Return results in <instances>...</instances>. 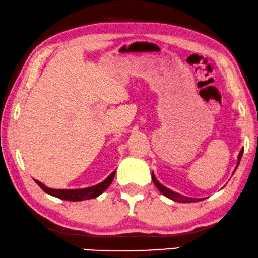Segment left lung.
I'll list each match as a JSON object with an SVG mask.
<instances>
[{
  "label": "left lung",
  "mask_w": 258,
  "mask_h": 258,
  "mask_svg": "<svg viewBox=\"0 0 258 258\" xmlns=\"http://www.w3.org/2000/svg\"><path fill=\"white\" fill-rule=\"evenodd\" d=\"M242 154H243V150H241V152H239V153H238V157H237V160H238V161H237L236 167H235V170L237 169V167H238V165H239V161H241V159H242ZM235 170H234V172H235ZM152 180H153V182H154L155 186H157L158 189L160 190V193H161L162 195H165L166 198H168V199H170V200H173V201L182 202V203H190V202H198V201L205 200V199H193V198L183 197V195H181V194H179V193H175V191L170 190L169 188L165 187L164 184H161L160 182H159V181L157 180V177H155L153 172H152Z\"/></svg>",
  "instance_id": "obj_1"
}]
</instances>
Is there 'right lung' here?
Masks as SVG:
<instances>
[{
	"mask_svg": "<svg viewBox=\"0 0 258 258\" xmlns=\"http://www.w3.org/2000/svg\"><path fill=\"white\" fill-rule=\"evenodd\" d=\"M115 170L112 172L103 182L96 184V186H91L88 188H79V189H53V188L46 187L44 183L41 181L35 180V182L45 191L46 194L52 195V197L60 199V200L67 201H83V200H90V199H94L103 194L105 190L107 189L112 181L114 179Z\"/></svg>",
	"mask_w": 258,
	"mask_h": 258,
	"instance_id": "1",
	"label": "right lung"
}]
</instances>
